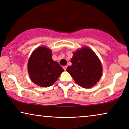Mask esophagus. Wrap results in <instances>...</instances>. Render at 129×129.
Wrapping results in <instances>:
<instances>
[{
	"label": "esophagus",
	"mask_w": 129,
	"mask_h": 129,
	"mask_svg": "<svg viewBox=\"0 0 129 129\" xmlns=\"http://www.w3.org/2000/svg\"><path fill=\"white\" fill-rule=\"evenodd\" d=\"M67 67H68V66H63V69H64V70H66V69H67Z\"/></svg>",
	"instance_id": "34e87169"
}]
</instances>
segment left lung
<instances>
[{"instance_id": "1", "label": "left lung", "mask_w": 129, "mask_h": 129, "mask_svg": "<svg viewBox=\"0 0 129 129\" xmlns=\"http://www.w3.org/2000/svg\"><path fill=\"white\" fill-rule=\"evenodd\" d=\"M71 66L67 68L70 76L79 86L90 88L99 81L102 74L100 60L93 51L83 47L74 53Z\"/></svg>"}]
</instances>
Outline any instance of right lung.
I'll return each instance as SVG.
<instances>
[{
	"instance_id": "add662e5",
	"label": "right lung",
	"mask_w": 129,
	"mask_h": 129,
	"mask_svg": "<svg viewBox=\"0 0 129 129\" xmlns=\"http://www.w3.org/2000/svg\"><path fill=\"white\" fill-rule=\"evenodd\" d=\"M27 68L31 81L44 87L54 84L64 71L59 63L53 60L52 51L43 46L38 47L33 52Z\"/></svg>"
}]
</instances>
